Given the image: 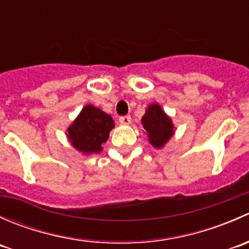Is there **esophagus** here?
<instances>
[{
	"label": "esophagus",
	"instance_id": "obj_1",
	"mask_svg": "<svg viewBox=\"0 0 249 249\" xmlns=\"http://www.w3.org/2000/svg\"><path fill=\"white\" fill-rule=\"evenodd\" d=\"M119 122L122 123V124L127 125L131 123V117H130V115H123V117L119 118Z\"/></svg>",
	"mask_w": 249,
	"mask_h": 249
}]
</instances>
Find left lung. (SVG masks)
Instances as JSON below:
<instances>
[{"label": "left lung", "mask_w": 249, "mask_h": 249, "mask_svg": "<svg viewBox=\"0 0 249 249\" xmlns=\"http://www.w3.org/2000/svg\"><path fill=\"white\" fill-rule=\"evenodd\" d=\"M142 125L148 132L149 142L155 148H161L173 135L171 119L158 104L150 105L142 117Z\"/></svg>", "instance_id": "1"}]
</instances>
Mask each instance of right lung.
Instances as JSON below:
<instances>
[{"label": "right lung", "instance_id": "right-lung-1", "mask_svg": "<svg viewBox=\"0 0 249 249\" xmlns=\"http://www.w3.org/2000/svg\"><path fill=\"white\" fill-rule=\"evenodd\" d=\"M114 127L112 117L96 107L88 105L67 129L71 144L84 154L102 150L101 144L108 140L109 131Z\"/></svg>", "mask_w": 249, "mask_h": 249}]
</instances>
